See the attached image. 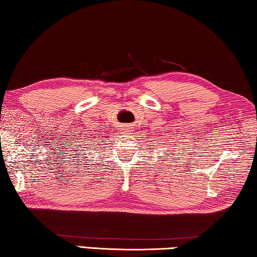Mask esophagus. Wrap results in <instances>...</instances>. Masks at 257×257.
I'll return each mask as SVG.
<instances>
[{"instance_id": "34e87169", "label": "esophagus", "mask_w": 257, "mask_h": 257, "mask_svg": "<svg viewBox=\"0 0 257 257\" xmlns=\"http://www.w3.org/2000/svg\"><path fill=\"white\" fill-rule=\"evenodd\" d=\"M122 132H123V134H129L130 132H133V127L130 124H124L123 128H122Z\"/></svg>"}]
</instances>
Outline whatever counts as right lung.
Masks as SVG:
<instances>
[{"label":"right lung","instance_id":"add662e5","mask_svg":"<svg viewBox=\"0 0 257 257\" xmlns=\"http://www.w3.org/2000/svg\"><path fill=\"white\" fill-rule=\"evenodd\" d=\"M92 136V135H91ZM84 139V141H82V140ZM89 140V142H88L87 141ZM93 142H96V140H95V137H90V136H89V134H88V135H87V137H85V138H81V141H77V143H79V145H77L76 146V149H79V150H77V151H81V152L80 153H85V151H83V150H85V149H88V151H89V149H93V148H91V146H92V144H93ZM82 143L83 144L81 145L80 143ZM85 146L86 148H83V146ZM82 147L83 149H81L80 148ZM74 148H75V146H74Z\"/></svg>","mask_w":257,"mask_h":257}]
</instances>
